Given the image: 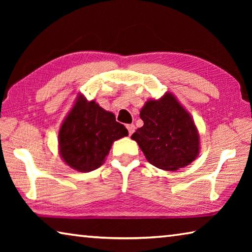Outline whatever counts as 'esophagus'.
<instances>
[{
    "instance_id": "34e87169",
    "label": "esophagus",
    "mask_w": 252,
    "mask_h": 252,
    "mask_svg": "<svg viewBox=\"0 0 252 252\" xmlns=\"http://www.w3.org/2000/svg\"><path fill=\"white\" fill-rule=\"evenodd\" d=\"M126 129H127V131H129V134L131 135L134 132L135 126H134V125H127L126 126Z\"/></svg>"
}]
</instances>
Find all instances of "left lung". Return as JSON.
Here are the masks:
<instances>
[{"label": "left lung", "mask_w": 252, "mask_h": 252, "mask_svg": "<svg viewBox=\"0 0 252 252\" xmlns=\"http://www.w3.org/2000/svg\"><path fill=\"white\" fill-rule=\"evenodd\" d=\"M143 126L131 139L136 141L147 160L155 167L176 171L195 160L200 135L190 113L171 92L159 100L150 99L140 111Z\"/></svg>", "instance_id": "8db88e82"}]
</instances>
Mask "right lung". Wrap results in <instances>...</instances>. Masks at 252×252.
<instances>
[{
	"instance_id": "add662e5",
	"label": "right lung",
	"mask_w": 252,
	"mask_h": 252,
	"mask_svg": "<svg viewBox=\"0 0 252 252\" xmlns=\"http://www.w3.org/2000/svg\"><path fill=\"white\" fill-rule=\"evenodd\" d=\"M127 134L112 112L79 94L60 127L59 152L70 168L90 172L101 167L112 143Z\"/></svg>"
}]
</instances>
